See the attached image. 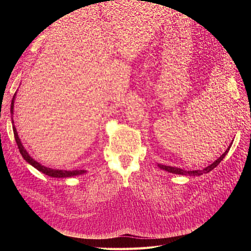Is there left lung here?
<instances>
[{"label":"left lung","mask_w":251,"mask_h":251,"mask_svg":"<svg viewBox=\"0 0 251 251\" xmlns=\"http://www.w3.org/2000/svg\"><path fill=\"white\" fill-rule=\"evenodd\" d=\"M230 147H231V144L230 146L227 148V150L224 151V153L222 154V156H220L217 160L214 162V163H211L210 165H208L207 168H205V169H203V170H196V171H184V170H182V169H178V168H174V166H169V165H163V164H158V166L159 168H160L161 170H163V171H166V172H169V173H172V174H178V175H188V176H201V175H203V174H207V173H209L210 171H212L214 170L216 166H218V164L221 162L222 160H223V158L227 155V153H228V151H229V149H230Z\"/></svg>","instance_id":"1"}]
</instances>
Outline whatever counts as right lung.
Here are the masks:
<instances>
[{"mask_svg": "<svg viewBox=\"0 0 251 251\" xmlns=\"http://www.w3.org/2000/svg\"><path fill=\"white\" fill-rule=\"evenodd\" d=\"M114 1V0H113ZM16 96H17V92L14 93L13 95V98L11 100V110H10V113H11V116L13 114V107H14V100H16ZM11 123H12V128H13V134H14V139H16V142L18 144V148L20 150V153L22 155V157L25 159V160L29 163L31 164L33 168H35L37 171H40L42 173H44L45 175H48V176L50 177H53V178H68V177H74V176H78V175H82L85 174L86 171L83 170H76V171H65V170H53V169H50V168H46V166L42 165L41 163H39L37 161H35L34 159L30 156L27 151L25 150V148L23 147L22 144V141L19 137L18 135V132H17V128H16V126H14V123H13V118L11 117Z\"/></svg>", "mask_w": 251, "mask_h": 251, "instance_id": "obj_1", "label": "right lung"}]
</instances>
